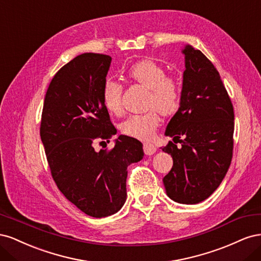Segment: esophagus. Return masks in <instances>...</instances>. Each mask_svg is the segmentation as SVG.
Instances as JSON below:
<instances>
[{
    "label": "esophagus",
    "mask_w": 261,
    "mask_h": 261,
    "mask_svg": "<svg viewBox=\"0 0 261 261\" xmlns=\"http://www.w3.org/2000/svg\"><path fill=\"white\" fill-rule=\"evenodd\" d=\"M143 148H144V152L147 155H151V154H153L156 151V147L153 144H151V143H145Z\"/></svg>",
    "instance_id": "1"
}]
</instances>
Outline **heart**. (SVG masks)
<instances>
[{
	"label": "heart",
	"instance_id": "1",
	"mask_svg": "<svg viewBox=\"0 0 261 261\" xmlns=\"http://www.w3.org/2000/svg\"><path fill=\"white\" fill-rule=\"evenodd\" d=\"M127 76L149 90L146 106L150 110L134 114L121 123L120 129L125 136L140 140L150 139L160 124V116L172 115L179 109L181 89L173 77L167 76L165 68L153 60H143L132 65ZM123 87L112 80H107L102 87V102L110 113L122 115Z\"/></svg>",
	"mask_w": 261,
	"mask_h": 261
}]
</instances>
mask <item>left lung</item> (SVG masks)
Wrapping results in <instances>:
<instances>
[{"label":"left lung","mask_w":261,"mask_h":261,"mask_svg":"<svg viewBox=\"0 0 261 261\" xmlns=\"http://www.w3.org/2000/svg\"><path fill=\"white\" fill-rule=\"evenodd\" d=\"M181 102L162 148L173 158L163 177L168 196L179 203H198L216 191L233 156L234 110L220 74L201 51L186 45ZM180 143L179 146L176 144Z\"/></svg>","instance_id":"obj_1"}]
</instances>
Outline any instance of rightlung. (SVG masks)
<instances>
[{
	"label": "right lung",
	"mask_w": 261,
	"mask_h": 261,
	"mask_svg": "<svg viewBox=\"0 0 261 261\" xmlns=\"http://www.w3.org/2000/svg\"><path fill=\"white\" fill-rule=\"evenodd\" d=\"M111 57L78 55L59 69L46 90L40 136L51 175L62 194L86 215H114L126 200L127 167L144 156L139 140L121 135L112 149L96 151L116 128L102 102Z\"/></svg>",
	"instance_id": "right-lung-1"
}]
</instances>
